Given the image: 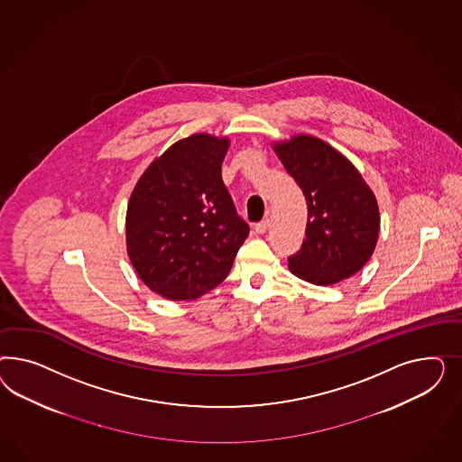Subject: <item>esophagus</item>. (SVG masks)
Returning a JSON list of instances; mask_svg holds the SVG:
<instances>
[{"label":"esophagus","mask_w":462,"mask_h":462,"mask_svg":"<svg viewBox=\"0 0 462 462\" xmlns=\"http://www.w3.org/2000/svg\"><path fill=\"white\" fill-rule=\"evenodd\" d=\"M267 228H269V220H264L261 224H255V232L257 234H266Z\"/></svg>","instance_id":"1"}]
</instances>
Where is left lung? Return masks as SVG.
<instances>
[{
    "mask_svg": "<svg viewBox=\"0 0 462 462\" xmlns=\"http://www.w3.org/2000/svg\"><path fill=\"white\" fill-rule=\"evenodd\" d=\"M308 207L307 238L288 259L296 278L332 286L359 273L379 237L378 199L344 154L319 137L298 134L273 142Z\"/></svg>",
    "mask_w": 462,
    "mask_h": 462,
    "instance_id": "left-lung-1",
    "label": "left lung"
}]
</instances>
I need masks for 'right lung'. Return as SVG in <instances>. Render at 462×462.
I'll return each mask as SVG.
<instances>
[{"label": "right lung", "mask_w": 462, "mask_h": 462, "mask_svg": "<svg viewBox=\"0 0 462 462\" xmlns=\"http://www.w3.org/2000/svg\"><path fill=\"white\" fill-rule=\"evenodd\" d=\"M228 137L193 134L142 172L126 207V252L142 282L171 301L208 293L228 276L249 225L222 181Z\"/></svg>", "instance_id": "add662e5"}]
</instances>
